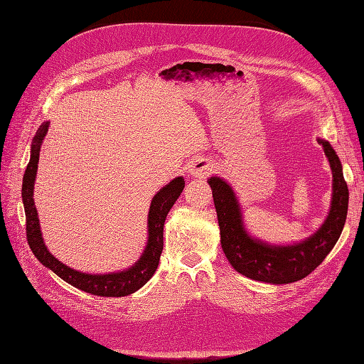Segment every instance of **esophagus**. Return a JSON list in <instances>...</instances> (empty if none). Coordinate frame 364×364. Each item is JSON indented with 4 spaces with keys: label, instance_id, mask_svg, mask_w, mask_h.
Instances as JSON below:
<instances>
[{
    "label": "esophagus",
    "instance_id": "obj_1",
    "mask_svg": "<svg viewBox=\"0 0 364 364\" xmlns=\"http://www.w3.org/2000/svg\"><path fill=\"white\" fill-rule=\"evenodd\" d=\"M214 170V165L211 161H206V159H199V161H194L190 165V174L193 178L197 179H203L206 176H209V173H213Z\"/></svg>",
    "mask_w": 364,
    "mask_h": 364
}]
</instances>
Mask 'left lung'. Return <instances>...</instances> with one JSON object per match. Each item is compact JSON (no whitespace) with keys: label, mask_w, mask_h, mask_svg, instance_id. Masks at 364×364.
<instances>
[{"label":"left lung","mask_w":364,"mask_h":364,"mask_svg":"<svg viewBox=\"0 0 364 364\" xmlns=\"http://www.w3.org/2000/svg\"><path fill=\"white\" fill-rule=\"evenodd\" d=\"M333 170V199L328 217L316 232L301 243L277 246L252 238L245 229L241 208L230 185L214 176L208 179L213 190L220 226V243L228 261L245 277L269 282L289 284L308 277L326 258L343 230L349 191L341 162L328 141L318 139Z\"/></svg>","instance_id":"8db88e82"}]
</instances>
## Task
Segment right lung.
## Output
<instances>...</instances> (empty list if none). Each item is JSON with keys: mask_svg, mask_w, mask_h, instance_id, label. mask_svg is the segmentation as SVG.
<instances>
[{"mask_svg": "<svg viewBox=\"0 0 364 364\" xmlns=\"http://www.w3.org/2000/svg\"><path fill=\"white\" fill-rule=\"evenodd\" d=\"M48 132V123H43L33 138L30 162L24 173L23 179V203L26 211V232L27 241L31 252L35 257L43 264V266L53 270L62 278L65 282L71 284L73 287L80 289L86 293L94 296H105V297H121L135 293L144 285L156 272L161 253L164 249V223L167 214L170 213L174 202L179 199V196L185 186L183 178H176L151 199V205L149 209V240L147 246L142 252L141 258L127 270L117 272V273H106V274H91L77 272L68 266H65L56 257H53L50 250L43 243L41 225L38 218V211L33 200V190H35V179L38 171L39 162V151L42 141L46 138Z\"/></svg>", "mask_w": 364, "mask_h": 364, "instance_id": "right-lung-1", "label": "right lung"}]
</instances>
